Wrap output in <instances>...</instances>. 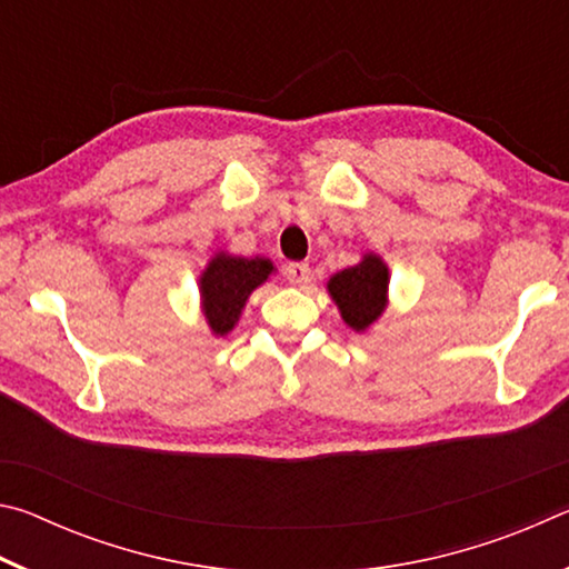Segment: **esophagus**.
<instances>
[{"mask_svg": "<svg viewBox=\"0 0 569 569\" xmlns=\"http://www.w3.org/2000/svg\"><path fill=\"white\" fill-rule=\"evenodd\" d=\"M286 278H288V283L303 286V283H308V278H311V268H308V263H288Z\"/></svg>", "mask_w": 569, "mask_h": 569, "instance_id": "34e87169", "label": "esophagus"}]
</instances>
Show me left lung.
Here are the masks:
<instances>
[{"mask_svg":"<svg viewBox=\"0 0 569 569\" xmlns=\"http://www.w3.org/2000/svg\"><path fill=\"white\" fill-rule=\"evenodd\" d=\"M389 271L379 256H363L361 263L343 268L329 281V293L343 321L356 331L369 329L387 306Z\"/></svg>","mask_w":569,"mask_h":569,"instance_id":"left-lung-1","label":"left lung"}]
</instances>
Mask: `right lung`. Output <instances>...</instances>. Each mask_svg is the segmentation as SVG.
<instances>
[{"mask_svg": "<svg viewBox=\"0 0 569 569\" xmlns=\"http://www.w3.org/2000/svg\"><path fill=\"white\" fill-rule=\"evenodd\" d=\"M271 271L273 263L266 258L220 253L208 263L206 273L200 276V293H203V311L213 333L226 336L233 329L250 291L261 286Z\"/></svg>", "mask_w": 569, "mask_h": 569, "instance_id": "obj_1", "label": "right lung"}]
</instances>
